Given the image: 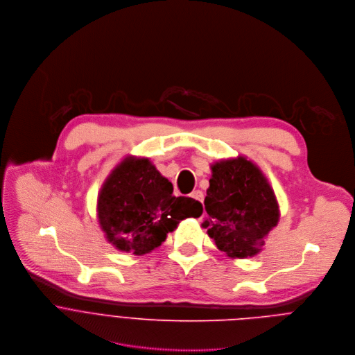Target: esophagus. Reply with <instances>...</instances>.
Segmentation results:
<instances>
[{
    "label": "esophagus",
    "instance_id": "1",
    "mask_svg": "<svg viewBox=\"0 0 355 355\" xmlns=\"http://www.w3.org/2000/svg\"><path fill=\"white\" fill-rule=\"evenodd\" d=\"M190 197L194 198V200H197L198 202H202V201H204V194H202V191H200V190H194V191L190 194Z\"/></svg>",
    "mask_w": 355,
    "mask_h": 355
}]
</instances>
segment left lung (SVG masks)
I'll return each instance as SVG.
<instances>
[{
	"mask_svg": "<svg viewBox=\"0 0 355 355\" xmlns=\"http://www.w3.org/2000/svg\"><path fill=\"white\" fill-rule=\"evenodd\" d=\"M211 169L202 227L229 257H253L279 220L274 190L260 168L242 155L220 159Z\"/></svg>",
	"mask_w": 355,
	"mask_h": 355,
	"instance_id": "1",
	"label": "left lung"
}]
</instances>
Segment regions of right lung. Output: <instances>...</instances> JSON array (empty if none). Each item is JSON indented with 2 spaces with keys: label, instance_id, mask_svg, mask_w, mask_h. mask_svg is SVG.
<instances>
[{
  "label": "right lung",
  "instance_id": "1",
  "mask_svg": "<svg viewBox=\"0 0 355 355\" xmlns=\"http://www.w3.org/2000/svg\"><path fill=\"white\" fill-rule=\"evenodd\" d=\"M201 202L175 197L172 183L148 158L125 157L98 196V220L106 239L136 256L157 249L180 220L198 218Z\"/></svg>",
  "mask_w": 355,
  "mask_h": 355
}]
</instances>
